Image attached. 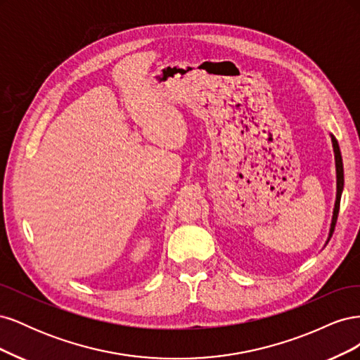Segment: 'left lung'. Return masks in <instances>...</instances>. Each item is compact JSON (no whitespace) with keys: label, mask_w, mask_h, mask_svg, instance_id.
<instances>
[{"label":"left lung","mask_w":360,"mask_h":360,"mask_svg":"<svg viewBox=\"0 0 360 360\" xmlns=\"http://www.w3.org/2000/svg\"><path fill=\"white\" fill-rule=\"evenodd\" d=\"M330 139H332V147H333V155H335V169H336V198H335V205H333V214H332V222H330V228H329V236L328 240H326V245L329 243L330 237L333 234L335 225H336V219H338V213H340V204H341V195H342V189H344V165H342V156H341V150L340 146H338V141L335 139V136L330 134ZM324 245V246H326Z\"/></svg>","instance_id":"left-lung-1"}]
</instances>
